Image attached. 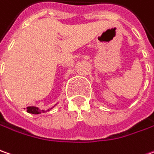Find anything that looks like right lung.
<instances>
[{
  "label": "right lung",
  "instance_id": "right-lung-1",
  "mask_svg": "<svg viewBox=\"0 0 154 154\" xmlns=\"http://www.w3.org/2000/svg\"><path fill=\"white\" fill-rule=\"evenodd\" d=\"M53 107H54V106H53ZM53 107H51L50 109H52ZM50 109H48L47 111H45V110H41V109H39V108L36 107V106H27V112H29V113H33V114H39V113H42V112H46L49 111Z\"/></svg>",
  "mask_w": 154,
  "mask_h": 154
}]
</instances>
